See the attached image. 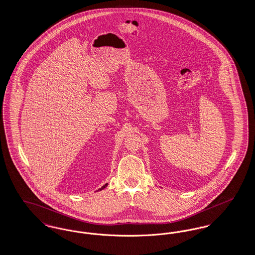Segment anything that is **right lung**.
<instances>
[{
	"mask_svg": "<svg viewBox=\"0 0 255 255\" xmlns=\"http://www.w3.org/2000/svg\"><path fill=\"white\" fill-rule=\"evenodd\" d=\"M107 185H108V183H105V184H104L103 186H101V187H100V188H99L97 191H101V190H103V189H104V188H105Z\"/></svg>",
	"mask_w": 255,
	"mask_h": 255,
	"instance_id": "right-lung-1",
	"label": "right lung"
}]
</instances>
